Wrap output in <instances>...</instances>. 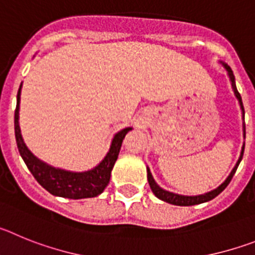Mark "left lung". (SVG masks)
<instances>
[{
  "mask_svg": "<svg viewBox=\"0 0 255 255\" xmlns=\"http://www.w3.org/2000/svg\"><path fill=\"white\" fill-rule=\"evenodd\" d=\"M224 66H225V69L227 70V73H229L230 80H231V85H233V89H234V93H235L236 98H238L239 102H240V107H242L243 114H244V106H243L242 96H240V93H239L238 89H236L235 76H234V74H233V70L230 69V66H227L226 64H224ZM244 134H245V126H244ZM243 154H244V145H243V149H242V154H240V158H239L238 163H236V166H235V167H234V170L231 171V173H230V176L227 177V179L225 180V182H222V184H221V185L218 186L217 189L209 191V193H206V194L195 195V197H186V195L173 194V193H170V191L163 190V189L159 188V186L157 185V184H155V181H154V179H153V176H152V173H150L149 168H147L148 182H149L150 189H152V191H153V193H154L155 197L159 198V199H161V200H164V202H167V203L175 204V206H194V204L204 203V202H208V200H211V199H213V198L217 197V195L220 194L221 191L225 190V188H226V186L229 185L230 181H231V179H233V176H234V175H235L236 170H238V166H239V163H240V161H242Z\"/></svg>",
  "mask_w": 255,
  "mask_h": 255,
  "instance_id": "1",
  "label": "left lung"
}]
</instances>
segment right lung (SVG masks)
I'll use <instances>...</instances> for the list:
<instances>
[{"label":"right lung","instance_id":"obj_1","mask_svg":"<svg viewBox=\"0 0 255 255\" xmlns=\"http://www.w3.org/2000/svg\"><path fill=\"white\" fill-rule=\"evenodd\" d=\"M20 91H21V85L17 92L16 110H15V136H16L20 155L34 179L47 191L57 197L82 199V198H93L101 194L110 182L112 167L119 157L121 144L125 135L131 130V128H126L115 134L111 147L106 157L92 170L85 171V172H71V171L52 167L31 154L30 150L22 141L19 126Z\"/></svg>","mask_w":255,"mask_h":255}]
</instances>
